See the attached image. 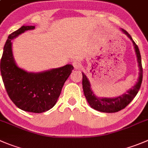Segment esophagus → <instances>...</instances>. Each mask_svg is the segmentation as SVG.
<instances>
[{
  "instance_id": "34e87169",
  "label": "esophagus",
  "mask_w": 148,
  "mask_h": 148,
  "mask_svg": "<svg viewBox=\"0 0 148 148\" xmlns=\"http://www.w3.org/2000/svg\"><path fill=\"white\" fill-rule=\"evenodd\" d=\"M73 67H74V68L76 69L77 70V69H79L80 67H81V63L78 62H73Z\"/></svg>"
}]
</instances>
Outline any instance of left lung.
I'll return each mask as SVG.
<instances>
[{
	"label": "left lung",
	"instance_id": "obj_1",
	"mask_svg": "<svg viewBox=\"0 0 148 148\" xmlns=\"http://www.w3.org/2000/svg\"><path fill=\"white\" fill-rule=\"evenodd\" d=\"M121 31L124 34H126L128 37L130 38L134 44L135 52H136V57H137V62H138V66L140 68V75H139L138 81L136 84L130 88L129 91H126L121 96L117 97L115 98H99L94 95L93 91H91V84L87 78L86 75L82 73L83 75V89H84V95L87 99V102L89 104L90 106L94 108L96 110L100 111L103 112H116L121 110L122 109L126 108L136 97L138 93L141 86L142 81H143V67H142L141 55L137 45L135 43L130 35L126 32L125 29H121Z\"/></svg>",
	"mask_w": 148,
	"mask_h": 148
}]
</instances>
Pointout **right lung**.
<instances>
[{
    "instance_id": "right-lung-1",
    "label": "right lung",
    "mask_w": 148,
    "mask_h": 148,
    "mask_svg": "<svg viewBox=\"0 0 148 148\" xmlns=\"http://www.w3.org/2000/svg\"><path fill=\"white\" fill-rule=\"evenodd\" d=\"M35 26H22L8 36L1 60V73L6 92L17 108L40 113L55 105L73 66L66 64L41 73H28L16 65L12 40Z\"/></svg>"
}]
</instances>
